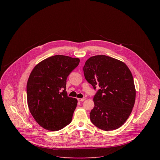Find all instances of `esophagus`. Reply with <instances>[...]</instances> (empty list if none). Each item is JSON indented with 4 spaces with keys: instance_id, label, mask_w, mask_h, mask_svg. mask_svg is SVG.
<instances>
[{
    "instance_id": "obj_1",
    "label": "esophagus",
    "mask_w": 160,
    "mask_h": 160,
    "mask_svg": "<svg viewBox=\"0 0 160 160\" xmlns=\"http://www.w3.org/2000/svg\"><path fill=\"white\" fill-rule=\"evenodd\" d=\"M85 100V98H78V101H80V102H82V101H83Z\"/></svg>"
}]
</instances>
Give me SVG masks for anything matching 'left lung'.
Here are the masks:
<instances>
[{
	"mask_svg": "<svg viewBox=\"0 0 160 160\" xmlns=\"http://www.w3.org/2000/svg\"><path fill=\"white\" fill-rule=\"evenodd\" d=\"M86 80L94 89L92 123L105 130L118 128L127 121L134 106L135 88L132 73L122 61L105 55L90 57L83 66Z\"/></svg>",
	"mask_w": 160,
	"mask_h": 160,
	"instance_id": "obj_1",
	"label": "left lung"
}]
</instances>
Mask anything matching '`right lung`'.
I'll list each match as a JSON object with an SVG mask.
<instances>
[{"instance_id":"add662e5","label":"right lung","mask_w":160,"mask_h":160,"mask_svg":"<svg viewBox=\"0 0 160 160\" xmlns=\"http://www.w3.org/2000/svg\"><path fill=\"white\" fill-rule=\"evenodd\" d=\"M80 59L56 55L37 64L27 85V102L32 115L43 128L57 131L72 120L77 99L68 97L66 79Z\"/></svg>"}]
</instances>
